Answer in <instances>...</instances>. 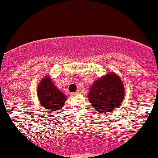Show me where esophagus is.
Instances as JSON below:
<instances>
[{
	"label": "esophagus",
	"instance_id": "34e87169",
	"mask_svg": "<svg viewBox=\"0 0 158 158\" xmlns=\"http://www.w3.org/2000/svg\"><path fill=\"white\" fill-rule=\"evenodd\" d=\"M81 93V92L79 91V90H77V91H76V93H73V96H76V95L79 94V93Z\"/></svg>",
	"mask_w": 158,
	"mask_h": 158
}]
</instances>
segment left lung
<instances>
[{
  "label": "left lung",
  "instance_id": "8db88e82",
  "mask_svg": "<svg viewBox=\"0 0 158 158\" xmlns=\"http://www.w3.org/2000/svg\"><path fill=\"white\" fill-rule=\"evenodd\" d=\"M124 89L121 79L115 73H110L96 80L90 88L89 99L100 113L116 110L123 99Z\"/></svg>",
  "mask_w": 158,
  "mask_h": 158
}]
</instances>
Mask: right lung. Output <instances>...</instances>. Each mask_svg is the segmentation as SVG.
I'll list each match as a JSON object with an SVG mask.
<instances>
[{
  "instance_id": "1",
  "label": "right lung",
  "mask_w": 158,
  "mask_h": 158,
  "mask_svg": "<svg viewBox=\"0 0 158 158\" xmlns=\"http://www.w3.org/2000/svg\"><path fill=\"white\" fill-rule=\"evenodd\" d=\"M38 96L41 104L48 111L59 110L66 99L65 95L55 86L48 76L44 78L38 85Z\"/></svg>"
}]
</instances>
